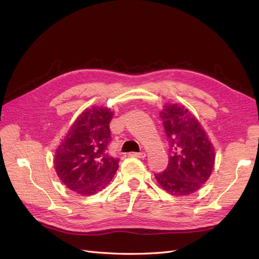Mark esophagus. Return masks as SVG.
<instances>
[{
  "mask_svg": "<svg viewBox=\"0 0 259 259\" xmlns=\"http://www.w3.org/2000/svg\"><path fill=\"white\" fill-rule=\"evenodd\" d=\"M131 156H134V158H138V159H144L146 156L145 152H132L130 153Z\"/></svg>",
  "mask_w": 259,
  "mask_h": 259,
  "instance_id": "esophagus-1",
  "label": "esophagus"
}]
</instances>
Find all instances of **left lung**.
Wrapping results in <instances>:
<instances>
[{"label": "left lung", "mask_w": 259, "mask_h": 259, "mask_svg": "<svg viewBox=\"0 0 259 259\" xmlns=\"http://www.w3.org/2000/svg\"><path fill=\"white\" fill-rule=\"evenodd\" d=\"M160 116L168 143V165L154 176L170 194H191L211 174L214 147L199 121L184 106L167 105Z\"/></svg>", "instance_id": "8db88e82"}]
</instances>
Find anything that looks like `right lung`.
<instances>
[{"instance_id": "1", "label": "right lung", "mask_w": 259, "mask_h": 259, "mask_svg": "<svg viewBox=\"0 0 259 259\" xmlns=\"http://www.w3.org/2000/svg\"><path fill=\"white\" fill-rule=\"evenodd\" d=\"M112 115L110 109H86L61 140L54 164L70 190L93 195L107 187L116 173L120 160L108 153Z\"/></svg>"}]
</instances>
